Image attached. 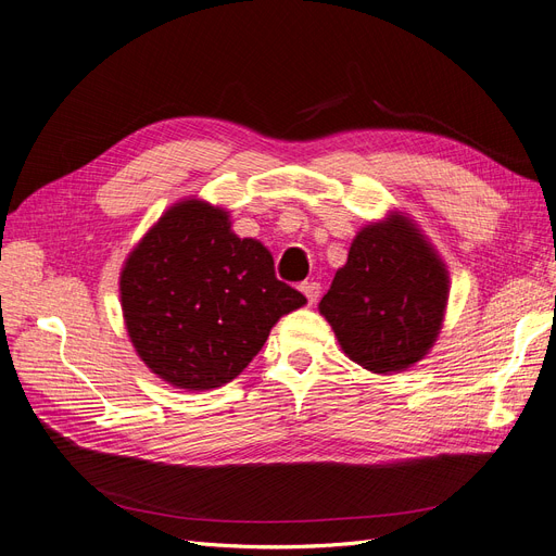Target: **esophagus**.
I'll return each mask as SVG.
<instances>
[{
  "instance_id": "esophagus-1",
  "label": "esophagus",
  "mask_w": 556,
  "mask_h": 556,
  "mask_svg": "<svg viewBox=\"0 0 556 556\" xmlns=\"http://www.w3.org/2000/svg\"><path fill=\"white\" fill-rule=\"evenodd\" d=\"M299 290L303 292V296L307 299V303L313 305V303H317V299H319V294H321V285L315 282V280H305V282H301Z\"/></svg>"
}]
</instances>
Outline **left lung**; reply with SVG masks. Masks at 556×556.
I'll list each match as a JSON object with an SVG mask.
<instances>
[{
  "label": "left lung",
  "mask_w": 556,
  "mask_h": 556,
  "mask_svg": "<svg viewBox=\"0 0 556 556\" xmlns=\"http://www.w3.org/2000/svg\"><path fill=\"white\" fill-rule=\"evenodd\" d=\"M450 301V271L415 220L392 210L353 237L319 315L353 363L404 371L433 349Z\"/></svg>",
  "instance_id": "left-lung-1"
}]
</instances>
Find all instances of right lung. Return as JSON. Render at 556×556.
I'll list each match as a JSON object with an SVG mask.
<instances>
[{"label": "right lung", "mask_w": 556, "mask_h": 556, "mask_svg": "<svg viewBox=\"0 0 556 556\" xmlns=\"http://www.w3.org/2000/svg\"><path fill=\"white\" fill-rule=\"evenodd\" d=\"M118 287L137 355L187 392L237 379L278 319L305 305L276 278L269 249L237 237L230 212L195 195L173 203L139 239Z\"/></svg>", "instance_id": "add662e5"}]
</instances>
